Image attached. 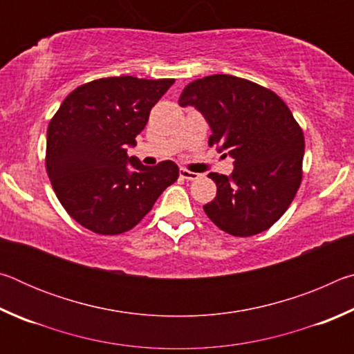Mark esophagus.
I'll return each mask as SVG.
<instances>
[{
    "label": "esophagus",
    "instance_id": "obj_1",
    "mask_svg": "<svg viewBox=\"0 0 354 354\" xmlns=\"http://www.w3.org/2000/svg\"><path fill=\"white\" fill-rule=\"evenodd\" d=\"M179 175H181V178L187 179V181H195V179L200 178L198 173L190 171V170H187V169H181V170H179Z\"/></svg>",
    "mask_w": 354,
    "mask_h": 354
}]
</instances>
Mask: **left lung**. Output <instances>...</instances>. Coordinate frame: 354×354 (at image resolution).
Returning a JSON list of instances; mask_svg holds the SVG:
<instances>
[{
  "instance_id": "obj_1",
  "label": "left lung",
  "mask_w": 354,
  "mask_h": 354,
  "mask_svg": "<svg viewBox=\"0 0 354 354\" xmlns=\"http://www.w3.org/2000/svg\"><path fill=\"white\" fill-rule=\"evenodd\" d=\"M179 106L206 118L217 145L234 159L230 176L209 173L217 196L203 206L214 225L236 237L266 231L290 206L301 184L304 136L277 93L232 75L187 84Z\"/></svg>"
}]
</instances>
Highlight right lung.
<instances>
[{
    "mask_svg": "<svg viewBox=\"0 0 354 354\" xmlns=\"http://www.w3.org/2000/svg\"><path fill=\"white\" fill-rule=\"evenodd\" d=\"M173 82L101 77L75 88L51 118L46 173L57 200L81 226L103 236L133 230L178 179L171 160L147 167L128 156Z\"/></svg>",
    "mask_w": 354,
    "mask_h": 354,
    "instance_id": "obj_1",
    "label": "right lung"
}]
</instances>
